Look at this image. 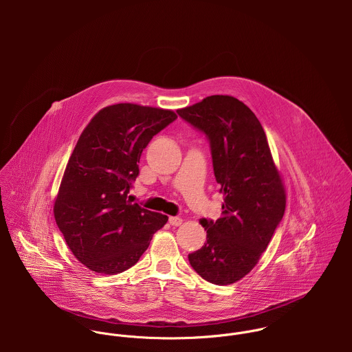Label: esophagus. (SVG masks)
<instances>
[{
  "instance_id": "1",
  "label": "esophagus",
  "mask_w": 352,
  "mask_h": 352,
  "mask_svg": "<svg viewBox=\"0 0 352 352\" xmlns=\"http://www.w3.org/2000/svg\"><path fill=\"white\" fill-rule=\"evenodd\" d=\"M169 223L172 226H180L183 223V218H180V217H169Z\"/></svg>"
}]
</instances>
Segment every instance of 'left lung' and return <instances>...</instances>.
<instances>
[{
	"mask_svg": "<svg viewBox=\"0 0 352 352\" xmlns=\"http://www.w3.org/2000/svg\"><path fill=\"white\" fill-rule=\"evenodd\" d=\"M177 113L207 135L223 194L221 218L201 219L207 241L188 260L204 280L232 285L251 272L283 218V180L258 119L243 101L214 95Z\"/></svg>",
	"mask_w": 352,
	"mask_h": 352,
	"instance_id": "obj_1",
	"label": "left lung"
}]
</instances>
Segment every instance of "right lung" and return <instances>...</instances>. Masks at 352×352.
<instances>
[{
	"label": "right lung",
	"mask_w": 352,
	"mask_h": 352,
	"mask_svg": "<svg viewBox=\"0 0 352 352\" xmlns=\"http://www.w3.org/2000/svg\"><path fill=\"white\" fill-rule=\"evenodd\" d=\"M177 115L131 102L100 109L81 133L66 165L54 217L63 239L89 270L115 275L133 267L168 221L127 199L151 138Z\"/></svg>",
	"instance_id": "obj_1"
}]
</instances>
